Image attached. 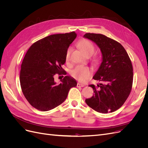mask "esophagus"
<instances>
[{"instance_id": "1", "label": "esophagus", "mask_w": 148, "mask_h": 148, "mask_svg": "<svg viewBox=\"0 0 148 148\" xmlns=\"http://www.w3.org/2000/svg\"><path fill=\"white\" fill-rule=\"evenodd\" d=\"M84 84H81V83H77V87H84Z\"/></svg>"}]
</instances>
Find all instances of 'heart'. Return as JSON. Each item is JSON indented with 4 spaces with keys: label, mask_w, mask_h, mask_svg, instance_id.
I'll return each mask as SVG.
<instances>
[{
    "label": "heart",
    "mask_w": 148,
    "mask_h": 148,
    "mask_svg": "<svg viewBox=\"0 0 148 148\" xmlns=\"http://www.w3.org/2000/svg\"><path fill=\"white\" fill-rule=\"evenodd\" d=\"M79 48L87 57L91 56L95 51V48L93 44L88 39H82L78 44ZM71 49L69 48L66 51L65 59L66 60H69ZM92 70L88 66L78 65L71 71L72 77L80 82H85L92 75Z\"/></svg>",
    "instance_id": "b5f03b06"
}]
</instances>
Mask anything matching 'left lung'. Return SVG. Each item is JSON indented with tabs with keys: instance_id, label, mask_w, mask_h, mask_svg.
<instances>
[{
	"instance_id": "8db88e82",
	"label": "left lung",
	"mask_w": 148,
	"mask_h": 148,
	"mask_svg": "<svg viewBox=\"0 0 148 148\" xmlns=\"http://www.w3.org/2000/svg\"><path fill=\"white\" fill-rule=\"evenodd\" d=\"M99 47L102 61L93 79L103 83L95 86L93 96L85 100L88 106L98 112H112L124 104L131 92L133 73L130 59L122 44L101 34L86 33Z\"/></svg>"
}]
</instances>
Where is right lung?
<instances>
[{
    "instance_id": "obj_1",
    "label": "right lung",
    "mask_w": 148,
    "mask_h": 148,
    "mask_svg": "<svg viewBox=\"0 0 148 148\" xmlns=\"http://www.w3.org/2000/svg\"><path fill=\"white\" fill-rule=\"evenodd\" d=\"M77 37L75 32L50 35L33 44L22 62L20 82L22 92L29 104L41 111H48L66 99L70 89L77 86L70 76L54 82V75H66L62 65L70 44Z\"/></svg>"
}]
</instances>
